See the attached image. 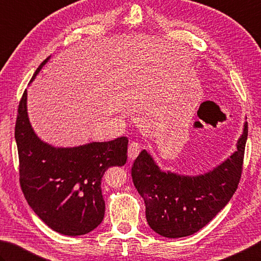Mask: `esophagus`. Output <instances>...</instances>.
<instances>
[{
	"label": "esophagus",
	"mask_w": 261,
	"mask_h": 261,
	"mask_svg": "<svg viewBox=\"0 0 261 261\" xmlns=\"http://www.w3.org/2000/svg\"><path fill=\"white\" fill-rule=\"evenodd\" d=\"M140 151H141L140 144L136 143V142H133V143H130L128 146V158L130 160H134L136 156L139 155Z\"/></svg>",
	"instance_id": "34e87169"
}]
</instances>
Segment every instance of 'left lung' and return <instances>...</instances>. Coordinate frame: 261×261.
<instances>
[{
	"mask_svg": "<svg viewBox=\"0 0 261 261\" xmlns=\"http://www.w3.org/2000/svg\"><path fill=\"white\" fill-rule=\"evenodd\" d=\"M248 124L238 142V151L201 176H180L161 171L145 150L132 166V178L145 202L146 220L161 237H189L204 227L232 198L243 169Z\"/></svg>",
	"mask_w": 261,
	"mask_h": 261,
	"instance_id": "8db88e82",
	"label": "left lung"
}]
</instances>
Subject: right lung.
<instances>
[{"instance_id": "obj_1", "label": "right lung", "mask_w": 261, "mask_h": 261, "mask_svg": "<svg viewBox=\"0 0 261 261\" xmlns=\"http://www.w3.org/2000/svg\"><path fill=\"white\" fill-rule=\"evenodd\" d=\"M47 60L37 68L32 81ZM14 137L19 181L34 213L63 235L77 237L96 228L106 209L101 179L109 167L126 164L128 139L121 136L67 149L44 143L29 124L26 90L19 102Z\"/></svg>"}]
</instances>
